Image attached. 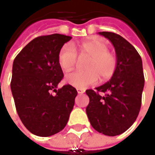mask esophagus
Masks as SVG:
<instances>
[{"label": "esophagus", "instance_id": "34e87169", "mask_svg": "<svg viewBox=\"0 0 155 155\" xmlns=\"http://www.w3.org/2000/svg\"><path fill=\"white\" fill-rule=\"evenodd\" d=\"M78 94H83L85 92V90H82V89H77Z\"/></svg>", "mask_w": 155, "mask_h": 155}]
</instances>
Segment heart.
<instances>
[{"instance_id": "obj_1", "label": "heart", "mask_w": 155, "mask_h": 155, "mask_svg": "<svg viewBox=\"0 0 155 155\" xmlns=\"http://www.w3.org/2000/svg\"><path fill=\"white\" fill-rule=\"evenodd\" d=\"M81 58H91L86 72L74 71L65 76L67 84L78 89H85L96 84L100 76L101 81L108 80L115 73L117 58L109 52L108 44L99 38H91L81 43L78 48ZM77 54L70 44H64L58 55V63L63 71L72 70L77 63Z\"/></svg>"}]
</instances>
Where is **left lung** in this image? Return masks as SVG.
<instances>
[{
  "label": "left lung",
  "mask_w": 155,
  "mask_h": 155,
  "mask_svg": "<svg viewBox=\"0 0 155 155\" xmlns=\"http://www.w3.org/2000/svg\"><path fill=\"white\" fill-rule=\"evenodd\" d=\"M98 33L113 45L117 67L110 81L96 91H85L90 98L86 114L95 130L117 136L134 124L140 111L144 86L143 63L135 48L122 36L110 32Z\"/></svg>",
  "instance_id": "1"
}]
</instances>
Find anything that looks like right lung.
Segmentation results:
<instances>
[{"instance_id": "obj_1", "label": "right lung", "mask_w": 155, "mask_h": 155, "mask_svg": "<svg viewBox=\"0 0 155 155\" xmlns=\"http://www.w3.org/2000/svg\"><path fill=\"white\" fill-rule=\"evenodd\" d=\"M71 38L59 33L38 37L14 59L11 90L17 114L37 136L48 137L63 130L74 107L75 88L66 85L58 89L64 77L58 55Z\"/></svg>"}]
</instances>
